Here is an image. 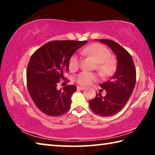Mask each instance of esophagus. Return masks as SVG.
<instances>
[{
    "label": "esophagus",
    "instance_id": "1",
    "mask_svg": "<svg viewBox=\"0 0 155 155\" xmlns=\"http://www.w3.org/2000/svg\"><path fill=\"white\" fill-rule=\"evenodd\" d=\"M84 89H85V87H81V86H77V90H84Z\"/></svg>",
    "mask_w": 155,
    "mask_h": 155
}]
</instances>
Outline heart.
<instances>
[{
	"label": "heart",
	"instance_id": "b5f03b06",
	"mask_svg": "<svg viewBox=\"0 0 155 155\" xmlns=\"http://www.w3.org/2000/svg\"><path fill=\"white\" fill-rule=\"evenodd\" d=\"M81 54L90 57L96 61V70L103 77L111 75L115 70L116 61L111 56V52L106 46L98 43L91 44L84 47L81 51ZM80 58L77 54H73L68 61V66L71 71H75L80 66ZM74 81L81 85H90L98 79L96 74L90 72L83 71L74 77Z\"/></svg>",
	"mask_w": 155,
	"mask_h": 155
}]
</instances>
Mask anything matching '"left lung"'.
Wrapping results in <instances>:
<instances>
[{"label": "left lung", "mask_w": 155, "mask_h": 155, "mask_svg": "<svg viewBox=\"0 0 155 155\" xmlns=\"http://www.w3.org/2000/svg\"><path fill=\"white\" fill-rule=\"evenodd\" d=\"M98 41L108 45L116 54L117 68L109 81L100 85L107 91L106 95L96 94L95 98L89 101V105L96 114L108 117L117 114L127 103L135 85L136 70L130 53L119 44L105 39Z\"/></svg>", "instance_id": "obj_1"}]
</instances>
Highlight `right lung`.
Returning a JSON list of instances; mask_svg holds the SVG:
<instances>
[{
	"instance_id": "right-lung-1",
	"label": "right lung",
	"mask_w": 155,
	"mask_h": 155,
	"mask_svg": "<svg viewBox=\"0 0 155 155\" xmlns=\"http://www.w3.org/2000/svg\"><path fill=\"white\" fill-rule=\"evenodd\" d=\"M87 41L54 40L44 44L31 55L27 70V88L33 103L49 116H60L69 110L74 85L57 90L65 80L68 61L74 52Z\"/></svg>"
}]
</instances>
